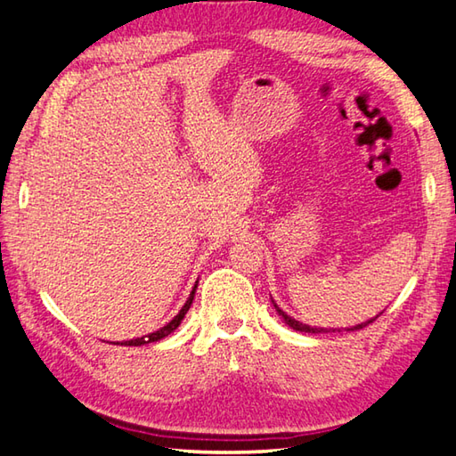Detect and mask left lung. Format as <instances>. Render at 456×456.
Instances as JSON below:
<instances>
[{
  "label": "left lung",
  "mask_w": 456,
  "mask_h": 456,
  "mask_svg": "<svg viewBox=\"0 0 456 456\" xmlns=\"http://www.w3.org/2000/svg\"><path fill=\"white\" fill-rule=\"evenodd\" d=\"M272 302H273V299H272ZM273 307H275V312L277 314H280L281 315V318H283V322L285 323H288V326L289 328H293V330H296V331H305V334H326V331H330L328 328H312V326H307V323H302V322H297V320H293V318H289V315L288 314H285L283 310H280V305H277L275 302H273ZM382 314V312H380ZM376 318H378V315H376ZM376 318H372V320H368V322H362V323H358V326H352V328H348L350 331H354V330H362V328H366L368 326V323H372ZM331 331H336L334 328H331ZM339 331V330H338Z\"/></svg>",
  "instance_id": "1"
}]
</instances>
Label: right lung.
Masks as SVG:
<instances>
[{"label":"right lung","instance_id":"right-lung-1","mask_svg":"<svg viewBox=\"0 0 456 456\" xmlns=\"http://www.w3.org/2000/svg\"><path fill=\"white\" fill-rule=\"evenodd\" d=\"M195 289H197V283H195V288H192V291H191V296H189V299H187V304H184V305L181 307V312L176 314L175 318L167 323V326H163V328L157 330V331H152V334H149V336L128 339V342H120V346H144V344H151V342H159V339H163L165 336L171 334V331H175L176 328L181 326V322H183V318H184V314L189 312V307H191V304H192V297H195Z\"/></svg>","mask_w":456,"mask_h":456}]
</instances>
